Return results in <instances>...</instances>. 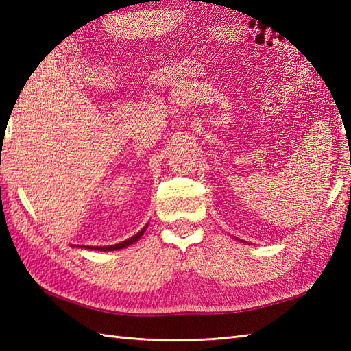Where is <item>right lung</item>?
<instances>
[{
    "instance_id": "1",
    "label": "right lung",
    "mask_w": 351,
    "mask_h": 351,
    "mask_svg": "<svg viewBox=\"0 0 351 351\" xmlns=\"http://www.w3.org/2000/svg\"><path fill=\"white\" fill-rule=\"evenodd\" d=\"M145 229H146V226L140 230L138 234H136L134 237H131V238H128V240L126 241H122V243H119V244H113V245H104V247H90V245H88V249H92V250H101V252H110V250H119V249H123V247H128L130 244H132V243H136L138 238L143 235V232H145Z\"/></svg>"
}]
</instances>
